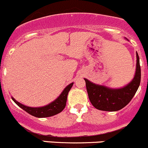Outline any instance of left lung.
Here are the masks:
<instances>
[{
  "mask_svg": "<svg viewBox=\"0 0 148 148\" xmlns=\"http://www.w3.org/2000/svg\"><path fill=\"white\" fill-rule=\"evenodd\" d=\"M141 79V70L139 56L137 53L136 71L133 80L120 89H110L102 85H95L87 79L86 89L88 97L96 109L103 111L120 110L127 106L139 88Z\"/></svg>",
  "mask_w": 148,
  "mask_h": 148,
  "instance_id": "8db88e82",
  "label": "left lung"
}]
</instances>
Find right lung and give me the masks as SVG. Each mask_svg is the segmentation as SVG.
Listing matches in <instances>:
<instances>
[{"label":"right lung","mask_w":148,"mask_h":148,"mask_svg":"<svg viewBox=\"0 0 148 148\" xmlns=\"http://www.w3.org/2000/svg\"><path fill=\"white\" fill-rule=\"evenodd\" d=\"M73 83H71L68 85L66 88L64 89V90L60 94V95L56 99V100L53 102V103H50L49 105L44 107L40 108H30L25 106L24 105H22L19 102H17L15 100L13 97H12L13 101L19 106L20 108H22L23 110L27 112L30 115H33V116L36 117V118H47V117H51L53 115H56V114L59 113L61 111L63 110L66 106V101L67 97H68V94L69 91L71 90V88H72Z\"/></svg>","instance_id":"right-lung-1"}]
</instances>
